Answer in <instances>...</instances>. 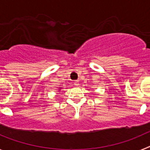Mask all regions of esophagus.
I'll use <instances>...</instances> for the list:
<instances>
[{"mask_svg": "<svg viewBox=\"0 0 150 150\" xmlns=\"http://www.w3.org/2000/svg\"><path fill=\"white\" fill-rule=\"evenodd\" d=\"M74 84L75 85V86H77L78 85H79V81H78V80H75V81H74Z\"/></svg>", "mask_w": 150, "mask_h": 150, "instance_id": "1", "label": "esophagus"}]
</instances>
